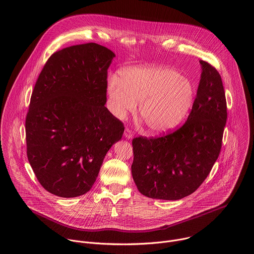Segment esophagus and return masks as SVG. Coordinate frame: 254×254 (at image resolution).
<instances>
[{
  "label": "esophagus",
  "instance_id": "1",
  "mask_svg": "<svg viewBox=\"0 0 254 254\" xmlns=\"http://www.w3.org/2000/svg\"><path fill=\"white\" fill-rule=\"evenodd\" d=\"M124 134H125V136H126L127 138H131V137H132V132H131V130H130L129 128H127V127H126Z\"/></svg>",
  "mask_w": 254,
  "mask_h": 254
}]
</instances>
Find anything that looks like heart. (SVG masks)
I'll return each mask as SVG.
<instances>
[{"mask_svg": "<svg viewBox=\"0 0 254 254\" xmlns=\"http://www.w3.org/2000/svg\"><path fill=\"white\" fill-rule=\"evenodd\" d=\"M108 94L114 115L124 119L136 109L153 133H164L180 126L190 114L195 98L193 82L175 68L163 65L130 67L122 78L112 75Z\"/></svg>", "mask_w": 254, "mask_h": 254, "instance_id": "b5f03b06", "label": "heart"}]
</instances>
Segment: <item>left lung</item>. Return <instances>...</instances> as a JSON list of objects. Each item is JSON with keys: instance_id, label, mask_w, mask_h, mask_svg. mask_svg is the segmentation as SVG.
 Masks as SVG:
<instances>
[{"instance_id": "8db88e82", "label": "left lung", "mask_w": 254, "mask_h": 254, "mask_svg": "<svg viewBox=\"0 0 254 254\" xmlns=\"http://www.w3.org/2000/svg\"><path fill=\"white\" fill-rule=\"evenodd\" d=\"M199 63L200 81L186 124L162 136L132 139V179L147 197L178 200L191 194L219 155L227 119L225 93L217 69Z\"/></svg>"}]
</instances>
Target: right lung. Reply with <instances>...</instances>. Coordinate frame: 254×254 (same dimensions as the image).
Instances as JSON below:
<instances>
[{"instance_id":"add662e5","label":"right lung","mask_w":254,"mask_h":254,"mask_svg":"<svg viewBox=\"0 0 254 254\" xmlns=\"http://www.w3.org/2000/svg\"><path fill=\"white\" fill-rule=\"evenodd\" d=\"M114 58L96 43L67 47L49 58L36 81L26 118L27 155L52 194L87 193L123 136L124 124L105 107Z\"/></svg>"}]
</instances>
